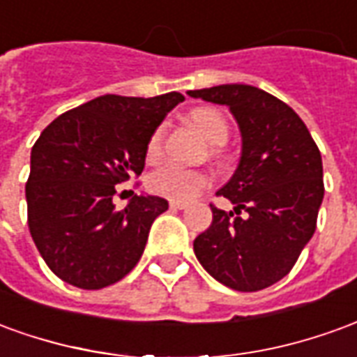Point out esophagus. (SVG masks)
<instances>
[{"mask_svg":"<svg viewBox=\"0 0 357 357\" xmlns=\"http://www.w3.org/2000/svg\"><path fill=\"white\" fill-rule=\"evenodd\" d=\"M170 208L183 210V208H187V202H183V201H170Z\"/></svg>","mask_w":357,"mask_h":357,"instance_id":"1","label":"esophagus"}]
</instances>
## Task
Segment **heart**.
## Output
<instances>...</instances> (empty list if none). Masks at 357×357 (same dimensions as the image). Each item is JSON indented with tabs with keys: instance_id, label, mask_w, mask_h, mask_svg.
<instances>
[{
	"instance_id": "heart-1",
	"label": "heart",
	"mask_w": 357,
	"mask_h": 357,
	"mask_svg": "<svg viewBox=\"0 0 357 357\" xmlns=\"http://www.w3.org/2000/svg\"><path fill=\"white\" fill-rule=\"evenodd\" d=\"M191 124L202 133V137L208 141L210 145H222L227 141L229 128L222 112L214 109H195L189 114ZM164 143V128H156L153 135L149 137L147 143V158L156 160L162 155ZM210 183L208 174L201 170H187L179 166H164L153 172V176L149 179V185L156 195H162L172 201H189L201 193L204 187Z\"/></svg>"
}]
</instances>
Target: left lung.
<instances>
[{
	"mask_svg": "<svg viewBox=\"0 0 357 357\" xmlns=\"http://www.w3.org/2000/svg\"><path fill=\"white\" fill-rule=\"evenodd\" d=\"M187 93L229 107L241 132L239 164L218 191L238 216L212 206L195 256L225 287L262 291L291 271L314 235L325 193L319 149L298 114L264 89L224 84Z\"/></svg>",
	"mask_w": 357,
	"mask_h": 357,
	"instance_id": "8db88e82",
	"label": "left lung"
}]
</instances>
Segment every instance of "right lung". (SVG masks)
Instances as JSON below:
<instances>
[{
	"label": "right lung",
	"instance_id": "add662e5",
	"mask_svg": "<svg viewBox=\"0 0 357 357\" xmlns=\"http://www.w3.org/2000/svg\"><path fill=\"white\" fill-rule=\"evenodd\" d=\"M185 99L102 95L55 118L30 153L28 227L57 277L95 291L126 277L147 245L149 229L168 210L155 195H135L118 210L114 185L145 168L149 137Z\"/></svg>",
	"mask_w": 357,
	"mask_h": 357
}]
</instances>
